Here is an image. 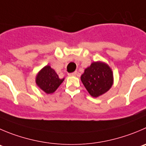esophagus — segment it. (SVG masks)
<instances>
[{
  "label": "esophagus",
  "instance_id": "obj_1",
  "mask_svg": "<svg viewBox=\"0 0 146 146\" xmlns=\"http://www.w3.org/2000/svg\"><path fill=\"white\" fill-rule=\"evenodd\" d=\"M77 74V72H72V73H69L68 74L69 76H76Z\"/></svg>",
  "mask_w": 146,
  "mask_h": 146
}]
</instances>
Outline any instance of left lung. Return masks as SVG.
<instances>
[{"label":"left lung","mask_w":146,"mask_h":146,"mask_svg":"<svg viewBox=\"0 0 146 146\" xmlns=\"http://www.w3.org/2000/svg\"><path fill=\"white\" fill-rule=\"evenodd\" d=\"M82 82L90 95L98 98L108 91L113 84L110 67L102 62H92L81 76Z\"/></svg>","instance_id":"obj_1"}]
</instances>
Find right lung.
<instances>
[{
  "mask_svg": "<svg viewBox=\"0 0 146 146\" xmlns=\"http://www.w3.org/2000/svg\"><path fill=\"white\" fill-rule=\"evenodd\" d=\"M64 80V78L59 79L56 72L51 66L46 65L36 75V83L46 94H51L57 90Z\"/></svg>",
  "mask_w": 146,
  "mask_h": 146,
  "instance_id": "obj_1",
  "label": "right lung"
}]
</instances>
